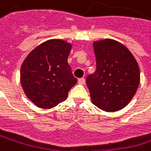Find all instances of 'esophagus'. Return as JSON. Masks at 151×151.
<instances>
[{"label":"esophagus","mask_w":151,"mask_h":151,"mask_svg":"<svg viewBox=\"0 0 151 151\" xmlns=\"http://www.w3.org/2000/svg\"><path fill=\"white\" fill-rule=\"evenodd\" d=\"M84 83H85V79H84L83 77L78 79V83H80V84H84Z\"/></svg>","instance_id":"1"}]
</instances>
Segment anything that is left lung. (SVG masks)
I'll list each match as a JSON object with an SVG mask.
<instances>
[{
  "label": "left lung",
  "instance_id": "obj_1",
  "mask_svg": "<svg viewBox=\"0 0 151 151\" xmlns=\"http://www.w3.org/2000/svg\"><path fill=\"white\" fill-rule=\"evenodd\" d=\"M93 49L97 68L86 78L91 102L107 112L120 110L136 93L139 65L127 47L116 40L95 41Z\"/></svg>",
  "mask_w": 151,
  "mask_h": 151
}]
</instances>
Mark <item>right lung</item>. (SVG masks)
Returning a JSON list of instances; mask_svg holds the SVG:
<instances>
[{"mask_svg": "<svg viewBox=\"0 0 151 151\" xmlns=\"http://www.w3.org/2000/svg\"><path fill=\"white\" fill-rule=\"evenodd\" d=\"M71 49L70 42L50 39L35 48L23 61L21 86L38 108L48 109L63 102L77 83L68 63Z\"/></svg>", "mask_w": 151, "mask_h": 151, "instance_id": "1", "label": "right lung"}]
</instances>
